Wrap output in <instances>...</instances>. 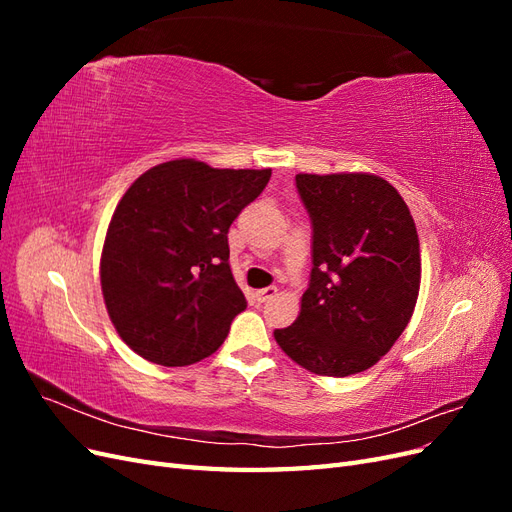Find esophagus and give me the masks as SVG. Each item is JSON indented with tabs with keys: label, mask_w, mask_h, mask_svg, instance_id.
I'll return each instance as SVG.
<instances>
[{
	"label": "esophagus",
	"mask_w": 512,
	"mask_h": 512,
	"mask_svg": "<svg viewBox=\"0 0 512 512\" xmlns=\"http://www.w3.org/2000/svg\"><path fill=\"white\" fill-rule=\"evenodd\" d=\"M277 294V288L275 286H267V288H260V290H256V301L258 303H265V301H269V299H273Z\"/></svg>",
	"instance_id": "obj_1"
}]
</instances>
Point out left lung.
<instances>
[{
    "label": "left lung",
    "mask_w": 512,
    "mask_h": 512,
    "mask_svg": "<svg viewBox=\"0 0 512 512\" xmlns=\"http://www.w3.org/2000/svg\"><path fill=\"white\" fill-rule=\"evenodd\" d=\"M312 220V275L301 314L275 342L294 363L344 378L391 350L421 286L418 235L389 181L365 173L297 175Z\"/></svg>",
    "instance_id": "8db88e82"
}]
</instances>
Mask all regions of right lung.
Masks as SVG:
<instances>
[{
	"label": "right lung",
	"mask_w": 512,
	"mask_h": 512,
	"mask_svg": "<svg viewBox=\"0 0 512 512\" xmlns=\"http://www.w3.org/2000/svg\"><path fill=\"white\" fill-rule=\"evenodd\" d=\"M271 168L173 160L149 168L108 224L100 282L117 333L143 359L181 367L222 346L247 307L230 271L228 228Z\"/></svg>",
	"instance_id": "obj_1"
}]
</instances>
